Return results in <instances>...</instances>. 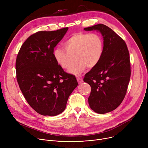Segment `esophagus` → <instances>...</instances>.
<instances>
[{
	"label": "esophagus",
	"instance_id": "34e87169",
	"mask_svg": "<svg viewBox=\"0 0 148 148\" xmlns=\"http://www.w3.org/2000/svg\"><path fill=\"white\" fill-rule=\"evenodd\" d=\"M77 81L78 83H81L82 81H83V79L82 78H80V77H77Z\"/></svg>",
	"mask_w": 148,
	"mask_h": 148
}]
</instances>
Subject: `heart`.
<instances>
[{
  "label": "heart",
  "mask_w": 148,
  "mask_h": 148,
  "mask_svg": "<svg viewBox=\"0 0 148 148\" xmlns=\"http://www.w3.org/2000/svg\"><path fill=\"white\" fill-rule=\"evenodd\" d=\"M64 50L57 47L53 51V57L57 64L63 69L78 75L86 67H95L101 60L104 51L102 36L97 33L78 32L72 35L63 44ZM76 62L70 67L72 57Z\"/></svg>",
  "instance_id": "heart-1"
}]
</instances>
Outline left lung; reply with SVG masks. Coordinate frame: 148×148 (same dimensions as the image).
Returning <instances> with one entry per match:
<instances>
[{
  "mask_svg": "<svg viewBox=\"0 0 148 148\" xmlns=\"http://www.w3.org/2000/svg\"><path fill=\"white\" fill-rule=\"evenodd\" d=\"M98 30L103 38L104 51L98 64L87 73L84 81L91 86L90 108L98 114L115 110L127 91L131 69L129 51L125 41L111 29L98 24L84 29Z\"/></svg>",
  "mask_w": 148,
  "mask_h": 148,
  "instance_id": "left-lung-1",
  "label": "left lung"
}]
</instances>
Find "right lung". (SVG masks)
Returning <instances> with one entry per match:
<instances>
[{
    "instance_id": "obj_1",
    "label": "right lung",
    "mask_w": 148,
    "mask_h": 148,
    "mask_svg": "<svg viewBox=\"0 0 148 148\" xmlns=\"http://www.w3.org/2000/svg\"><path fill=\"white\" fill-rule=\"evenodd\" d=\"M68 29L33 34L17 56L19 88L30 106L42 115L56 116L64 111L69 96L78 86L75 76L66 73L53 57L54 47Z\"/></svg>"
}]
</instances>
